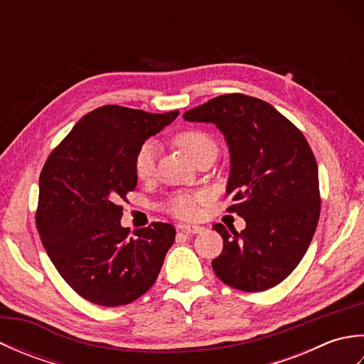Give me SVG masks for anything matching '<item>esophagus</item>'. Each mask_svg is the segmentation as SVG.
Returning <instances> with one entry per match:
<instances>
[{"mask_svg": "<svg viewBox=\"0 0 364 364\" xmlns=\"http://www.w3.org/2000/svg\"><path fill=\"white\" fill-rule=\"evenodd\" d=\"M178 228H180V231H183V233H186V235H197V233H202V231L205 230L200 225H178Z\"/></svg>", "mask_w": 364, "mask_h": 364, "instance_id": "1", "label": "esophagus"}]
</instances>
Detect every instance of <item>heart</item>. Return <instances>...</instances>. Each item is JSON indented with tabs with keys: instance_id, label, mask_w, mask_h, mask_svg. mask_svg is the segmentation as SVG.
I'll return each instance as SVG.
<instances>
[{
	"instance_id": "heart-1",
	"label": "heart",
	"mask_w": 364,
	"mask_h": 364,
	"mask_svg": "<svg viewBox=\"0 0 364 364\" xmlns=\"http://www.w3.org/2000/svg\"><path fill=\"white\" fill-rule=\"evenodd\" d=\"M172 142L194 162L200 156H203L205 153H218V144H215L214 137L203 129L189 128L180 131V133L173 136ZM154 167H156V149H154L153 144L146 142L137 150L134 156L136 176L139 180H149L154 173ZM205 200L206 196L202 194V192H196V194H184V192H181V194H175L167 200L166 210L178 219L191 220L197 218L198 208L205 203Z\"/></svg>"
}]
</instances>
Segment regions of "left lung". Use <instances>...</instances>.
<instances>
[{"instance_id":"obj_1","label":"left lung","mask_w":364,"mask_h":364,"mask_svg":"<svg viewBox=\"0 0 364 364\" xmlns=\"http://www.w3.org/2000/svg\"><path fill=\"white\" fill-rule=\"evenodd\" d=\"M215 123L230 146L227 211L245 220L237 233L213 227L223 250L213 259L220 280L247 292L282 283L310 247L321 214L318 162L310 144L274 106L244 94H227L183 114Z\"/></svg>"}]
</instances>
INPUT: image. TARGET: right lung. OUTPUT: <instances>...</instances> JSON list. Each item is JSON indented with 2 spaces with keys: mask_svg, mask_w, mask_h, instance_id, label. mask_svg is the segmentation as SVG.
I'll list each match as a JSON object with an SVG mask.
<instances>
[{
  "mask_svg": "<svg viewBox=\"0 0 364 364\" xmlns=\"http://www.w3.org/2000/svg\"><path fill=\"white\" fill-rule=\"evenodd\" d=\"M178 114L97 107L45 161L37 231L60 277L92 304L120 306L141 297L156 282L175 241V227L164 222L131 235L120 225V203L136 189L137 150Z\"/></svg>",
  "mask_w": 364,
  "mask_h": 364,
  "instance_id": "obj_1",
  "label": "right lung"
}]
</instances>
